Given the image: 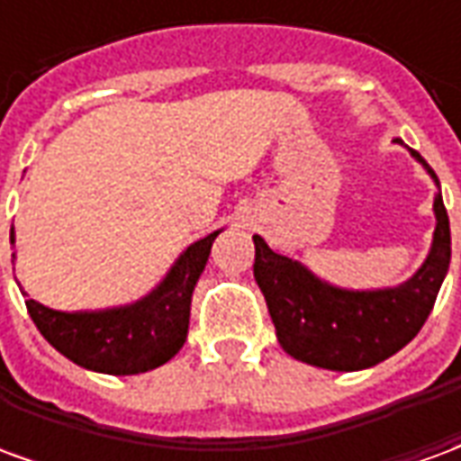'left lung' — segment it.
I'll return each mask as SVG.
<instances>
[{"instance_id":"left-lung-1","label":"left lung","mask_w":461,"mask_h":461,"mask_svg":"<svg viewBox=\"0 0 461 461\" xmlns=\"http://www.w3.org/2000/svg\"><path fill=\"white\" fill-rule=\"evenodd\" d=\"M412 155L439 187L425 158L417 150ZM435 214V241L422 269L402 286L385 291L333 289L299 261L281 257L254 237V279L267 299L281 348L296 360L326 370H363L405 348L425 326L449 269V217L439 192Z\"/></svg>"}]
</instances>
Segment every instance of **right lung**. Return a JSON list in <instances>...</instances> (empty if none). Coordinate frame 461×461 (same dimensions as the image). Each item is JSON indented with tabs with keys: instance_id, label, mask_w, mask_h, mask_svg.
Segmentation results:
<instances>
[{
	"instance_id": "right-lung-1",
	"label": "right lung",
	"mask_w": 461,
	"mask_h": 461,
	"mask_svg": "<svg viewBox=\"0 0 461 461\" xmlns=\"http://www.w3.org/2000/svg\"><path fill=\"white\" fill-rule=\"evenodd\" d=\"M220 231L194 241L148 299L98 313H61L26 299V311L51 346L76 366L135 375L167 363L187 340L194 284ZM14 241V230H12Z\"/></svg>"
}]
</instances>
